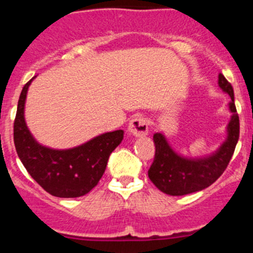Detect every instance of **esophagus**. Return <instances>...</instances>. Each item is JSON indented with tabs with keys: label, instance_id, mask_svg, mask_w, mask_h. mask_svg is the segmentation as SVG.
I'll use <instances>...</instances> for the list:
<instances>
[{
	"label": "esophagus",
	"instance_id": "esophagus-1",
	"mask_svg": "<svg viewBox=\"0 0 253 253\" xmlns=\"http://www.w3.org/2000/svg\"><path fill=\"white\" fill-rule=\"evenodd\" d=\"M148 121L145 117L136 116L129 121L128 132L136 137H143L148 134Z\"/></svg>",
	"mask_w": 253,
	"mask_h": 253
}]
</instances>
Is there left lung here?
<instances>
[{
    "label": "left lung",
    "instance_id": "left-lung-1",
    "mask_svg": "<svg viewBox=\"0 0 253 253\" xmlns=\"http://www.w3.org/2000/svg\"><path fill=\"white\" fill-rule=\"evenodd\" d=\"M218 84L223 91L229 94L231 101L229 109L231 119L226 127L225 142L208 157L186 158L177 154L160 132L154 133L155 157L148 170L150 181L162 192L170 196H183L202 191L215 182L225 171L239 141L240 122L236 106L234 103V89L221 73H219Z\"/></svg>",
    "mask_w": 253,
    "mask_h": 253
}]
</instances>
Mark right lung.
Masks as SVG:
<instances>
[{
  "label": "right lung",
  "mask_w": 253,
  "mask_h": 253,
  "mask_svg": "<svg viewBox=\"0 0 253 253\" xmlns=\"http://www.w3.org/2000/svg\"><path fill=\"white\" fill-rule=\"evenodd\" d=\"M34 78L23 86L18 100L13 127L18 157L30 176L50 195L61 198L86 195L105 172L109 157L124 139V131L106 132L70 149L42 145L30 133L24 119L28 88Z\"/></svg>",
  "instance_id": "obj_1"
}]
</instances>
